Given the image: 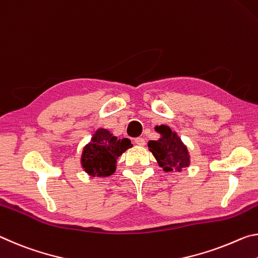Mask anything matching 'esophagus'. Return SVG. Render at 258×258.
<instances>
[{"label": "esophagus", "instance_id": "1", "mask_svg": "<svg viewBox=\"0 0 258 258\" xmlns=\"http://www.w3.org/2000/svg\"><path fill=\"white\" fill-rule=\"evenodd\" d=\"M135 144H137L139 146H144L145 145V139L142 138V137L135 138Z\"/></svg>", "mask_w": 258, "mask_h": 258}]
</instances>
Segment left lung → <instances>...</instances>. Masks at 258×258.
I'll use <instances>...</instances> for the list:
<instances>
[{"label":"left lung","mask_w":258,"mask_h":258,"mask_svg":"<svg viewBox=\"0 0 258 258\" xmlns=\"http://www.w3.org/2000/svg\"><path fill=\"white\" fill-rule=\"evenodd\" d=\"M155 129L162 134V138L159 141H150L147 145L158 160L159 166L166 171L174 170V168L180 171L181 168L188 167V152L176 134L167 125H160Z\"/></svg>","instance_id":"1"}]
</instances>
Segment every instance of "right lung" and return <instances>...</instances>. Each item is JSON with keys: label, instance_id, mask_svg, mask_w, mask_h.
Returning a JSON list of instances; mask_svg holds the SVG:
<instances>
[{"label": "right lung", "instance_id": "1", "mask_svg": "<svg viewBox=\"0 0 258 258\" xmlns=\"http://www.w3.org/2000/svg\"><path fill=\"white\" fill-rule=\"evenodd\" d=\"M128 138L112 136L108 130L99 129L83 150L82 166L91 176L106 177L115 171L116 159L132 147Z\"/></svg>", "mask_w": 258, "mask_h": 258}]
</instances>
